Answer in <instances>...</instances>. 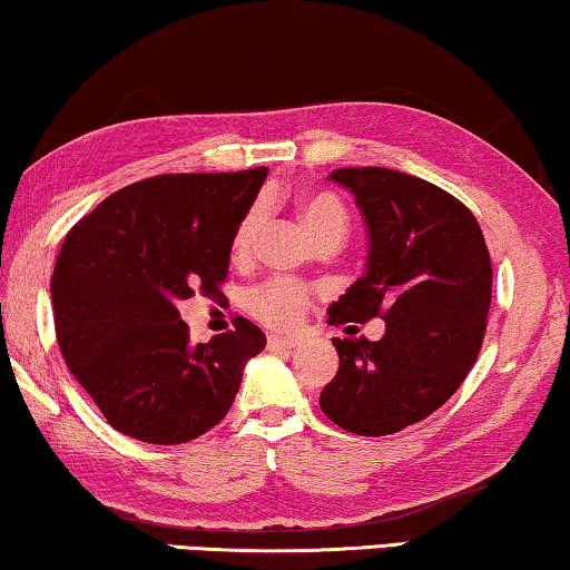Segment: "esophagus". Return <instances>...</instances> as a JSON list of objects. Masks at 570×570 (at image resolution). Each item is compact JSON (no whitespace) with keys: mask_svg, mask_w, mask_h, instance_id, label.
<instances>
[{"mask_svg":"<svg viewBox=\"0 0 570 570\" xmlns=\"http://www.w3.org/2000/svg\"><path fill=\"white\" fill-rule=\"evenodd\" d=\"M301 346V338H285V336H269L267 348L269 352H287V348Z\"/></svg>","mask_w":570,"mask_h":570,"instance_id":"1","label":"esophagus"}]
</instances>
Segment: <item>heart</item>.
Wrapping results in <instances>:
<instances>
[{
  "instance_id": "obj_1",
  "label": "heart",
  "mask_w": 570,
  "mask_h": 570,
  "mask_svg": "<svg viewBox=\"0 0 570 570\" xmlns=\"http://www.w3.org/2000/svg\"><path fill=\"white\" fill-rule=\"evenodd\" d=\"M262 216H265V208H262V204H255L242 216V222L236 224L229 244V255L234 262H247L252 257V249H255L262 226ZM297 216H301L305 229L323 247L326 244H338L348 229L346 206L341 204V198L326 194V190H313V194L301 196V200H297ZM244 305L265 326L287 331L303 321V315L311 305V293L308 287L293 283V279H269V283L249 291L247 297H244Z\"/></svg>"
}]
</instances>
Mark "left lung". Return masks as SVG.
<instances>
[{
  "label": "left lung",
  "instance_id": "obj_1",
  "mask_svg": "<svg viewBox=\"0 0 570 570\" xmlns=\"http://www.w3.org/2000/svg\"><path fill=\"white\" fill-rule=\"evenodd\" d=\"M370 232L364 275L328 323L384 321L380 341L334 338L338 372L321 410L356 435H390L438 407L474 366L492 305V259L459 198L390 168H338ZM354 328V326H352Z\"/></svg>",
  "mask_w": 570,
  "mask_h": 570
}]
</instances>
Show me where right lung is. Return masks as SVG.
<instances>
[{
    "instance_id": "add662e5",
    "label": "right lung",
    "mask_w": 570,
    "mask_h": 570,
    "mask_svg": "<svg viewBox=\"0 0 570 570\" xmlns=\"http://www.w3.org/2000/svg\"><path fill=\"white\" fill-rule=\"evenodd\" d=\"M267 168L132 183L68 232L50 279L60 354L114 431L155 445L194 441L229 413L255 323L190 344L178 303L218 295L229 244Z\"/></svg>"
}]
</instances>
